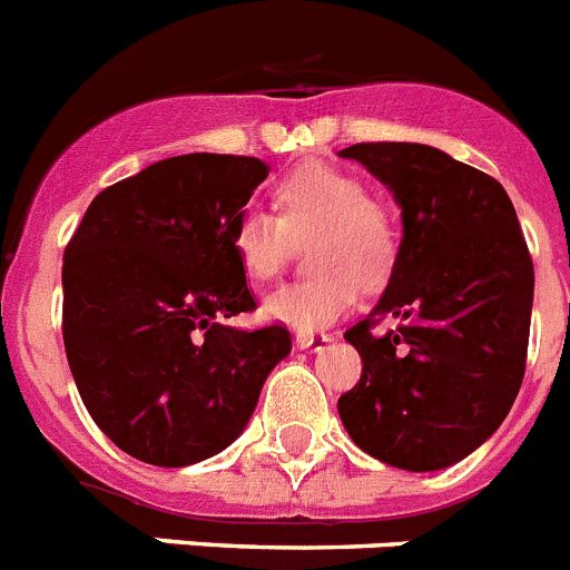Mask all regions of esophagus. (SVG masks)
<instances>
[{
    "label": "esophagus",
    "mask_w": 570,
    "mask_h": 570,
    "mask_svg": "<svg viewBox=\"0 0 570 570\" xmlns=\"http://www.w3.org/2000/svg\"><path fill=\"white\" fill-rule=\"evenodd\" d=\"M328 342V334H296V347H299V351H325Z\"/></svg>",
    "instance_id": "esophagus-1"
}]
</instances>
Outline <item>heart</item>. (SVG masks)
Here are the masks:
<instances>
[{
	"label": "heart",
	"mask_w": 570,
	"mask_h": 570,
	"mask_svg": "<svg viewBox=\"0 0 570 570\" xmlns=\"http://www.w3.org/2000/svg\"><path fill=\"white\" fill-rule=\"evenodd\" d=\"M276 214L248 208L234 225V254L254 282L285 268L294 242H308L314 274L262 299V314L299 334L328 328L356 305L360 282L376 288L391 276L400 234L385 208L367 199L356 176L331 165H302L274 190Z\"/></svg>",
	"instance_id": "heart-1"
}]
</instances>
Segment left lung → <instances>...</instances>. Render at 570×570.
Returning a JSON list of instances; mask_svg holds the SVG:
<instances>
[{
  "instance_id": "obj_1",
  "label": "left lung",
  "mask_w": 570,
  "mask_h": 570,
  "mask_svg": "<svg viewBox=\"0 0 570 570\" xmlns=\"http://www.w3.org/2000/svg\"><path fill=\"white\" fill-rule=\"evenodd\" d=\"M394 194L402 242L376 308L345 331L362 376L340 396L351 440L385 465L440 471L502 425L525 376L533 262L493 176L420 142L340 150ZM385 315L401 325L376 337Z\"/></svg>"
}]
</instances>
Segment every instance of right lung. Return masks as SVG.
<instances>
[{
  "label": "right lung",
  "mask_w": 570,
  "mask_h": 570,
  "mask_svg": "<svg viewBox=\"0 0 570 570\" xmlns=\"http://www.w3.org/2000/svg\"><path fill=\"white\" fill-rule=\"evenodd\" d=\"M265 176L256 156H170L105 188L65 248L70 374L102 434L148 465L228 448L291 354L282 325H225L256 308L234 225Z\"/></svg>",
  "instance_id": "right-lung-1"
}]
</instances>
